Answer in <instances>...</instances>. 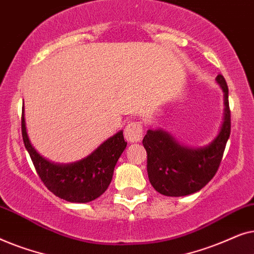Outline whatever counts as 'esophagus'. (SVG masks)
<instances>
[{"label":"esophagus","mask_w":254,"mask_h":254,"mask_svg":"<svg viewBox=\"0 0 254 254\" xmlns=\"http://www.w3.org/2000/svg\"><path fill=\"white\" fill-rule=\"evenodd\" d=\"M142 135H143V128L140 123H130L125 128V138L131 143L141 141Z\"/></svg>","instance_id":"1"}]
</instances>
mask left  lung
<instances>
[{
  "mask_svg": "<svg viewBox=\"0 0 254 254\" xmlns=\"http://www.w3.org/2000/svg\"><path fill=\"white\" fill-rule=\"evenodd\" d=\"M216 83L224 95V113L220 131L209 143L189 147L162 128L149 129L142 141L148 154L149 182L163 195L185 196L199 192L217 172L230 136L231 123L227 82L218 75Z\"/></svg>",
  "mask_w": 254,
  "mask_h": 254,
  "instance_id": "obj_1",
  "label": "left lung"
}]
</instances>
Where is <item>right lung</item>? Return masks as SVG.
Instances as JSON below:
<instances>
[{
	"mask_svg": "<svg viewBox=\"0 0 254 254\" xmlns=\"http://www.w3.org/2000/svg\"><path fill=\"white\" fill-rule=\"evenodd\" d=\"M22 135L26 150L45 186L57 196L74 203L90 202L105 192L112 180L114 166L127 145L123 130H119L79 161L67 164L48 161L31 144L24 110Z\"/></svg>",
	"mask_w": 254,
	"mask_h": 254,
	"instance_id": "obj_1",
	"label": "right lung"
}]
</instances>
